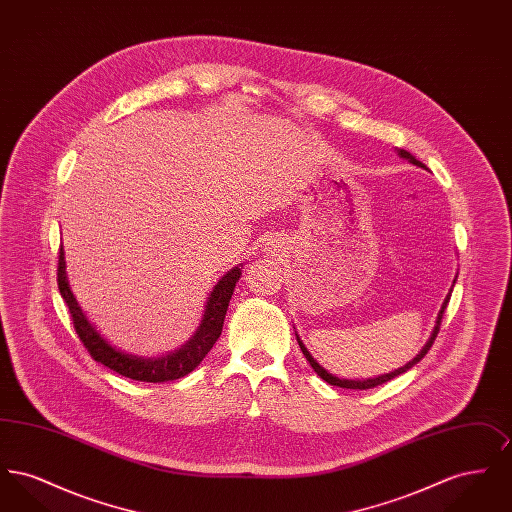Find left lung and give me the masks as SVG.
Returning <instances> with one entry per match:
<instances>
[{
    "label": "left lung",
    "instance_id": "left-lung-1",
    "mask_svg": "<svg viewBox=\"0 0 512 512\" xmlns=\"http://www.w3.org/2000/svg\"><path fill=\"white\" fill-rule=\"evenodd\" d=\"M399 155L403 157V159H407V161H411L413 165L416 167H422V169H426V165L424 163H420L418 159H414L413 155L409 153V151H405V149H399ZM447 303H449V295L445 297V301H443V305H441V311L438 313V318H436V326H434V332H432V336H430V340L426 341V345L420 349V353L414 357L413 361H409L407 365L401 366V368H397V370H393L390 374H382V376H378V378H368V380H341L338 376H334V374H330L324 366L318 365L317 361L313 359V355L307 351V347L303 345V341L299 340V336H297V343H299V347H301V351H303V355H305V359L309 361V365L315 368V372H317L318 376L324 380V382H328V384H332V386H338V388H347V390H370V388H376V386H382V384H386V382H390L393 380L395 376H399V374H403V372H407L409 368H413L416 363H420L422 359H424V355L430 351V347H432V343L434 340L438 338L439 326H441V318H443V313H445V307H447Z\"/></svg>",
    "mask_w": 512,
    "mask_h": 512
}]
</instances>
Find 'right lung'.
<instances>
[{"instance_id": "add662e5", "label": "right lung", "mask_w": 512, "mask_h": 512, "mask_svg": "<svg viewBox=\"0 0 512 512\" xmlns=\"http://www.w3.org/2000/svg\"><path fill=\"white\" fill-rule=\"evenodd\" d=\"M240 274H242V268L234 267L228 274H224L220 278L219 284L215 286V290L207 299L203 320H201L197 332L192 336V340L188 341L186 345H182L180 349H176L174 353H169L165 357H153V359L128 355L124 351L115 349L109 341L103 340V336L96 330V326L86 318L76 297L71 292L67 272H65L63 245L59 247L57 286H59L61 297L65 299V303L71 311L74 330H76L78 338L98 363L119 372L130 380L161 384V382H171V380H178V378L190 374L195 366L203 361V357L211 351L215 341L219 340L224 317L228 311V303H230V297L236 288V282L240 280Z\"/></svg>"}]
</instances>
